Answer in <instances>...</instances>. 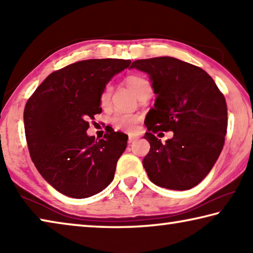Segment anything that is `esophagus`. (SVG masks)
<instances>
[{
    "label": "esophagus",
    "mask_w": 253,
    "mask_h": 253,
    "mask_svg": "<svg viewBox=\"0 0 253 253\" xmlns=\"http://www.w3.org/2000/svg\"><path fill=\"white\" fill-rule=\"evenodd\" d=\"M136 139H137V137H135V136H129V137H128V143H129V144L134 143Z\"/></svg>",
    "instance_id": "obj_1"
}]
</instances>
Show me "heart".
I'll return each mask as SVG.
<instances>
[{
    "label": "heart",
    "mask_w": 253,
    "mask_h": 253,
    "mask_svg": "<svg viewBox=\"0 0 253 253\" xmlns=\"http://www.w3.org/2000/svg\"><path fill=\"white\" fill-rule=\"evenodd\" d=\"M127 84L135 93L136 97L139 98L144 95H151L152 93V84L149 81L144 78L142 76L132 75L127 77ZM111 91H113V87L111 84H106L102 91L100 93V105L107 106L110 101ZM140 121V117L138 115H129V114H116L111 118V124L116 129L124 130L127 132H135L138 128V123Z\"/></svg>",
    "instance_id": "b5f03b06"
}]
</instances>
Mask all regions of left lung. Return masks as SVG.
I'll use <instances>...</instances> for the list:
<instances>
[{"label": "left lung", "instance_id": "1", "mask_svg": "<svg viewBox=\"0 0 253 253\" xmlns=\"http://www.w3.org/2000/svg\"><path fill=\"white\" fill-rule=\"evenodd\" d=\"M130 68L152 81L155 104L148 111L144 138L151 149L143 160L151 181L169 190L194 187L210 173L224 145L228 127L225 98L201 68L172 57L136 60ZM172 130L162 144L153 135Z\"/></svg>", "mask_w": 253, "mask_h": 253}]
</instances>
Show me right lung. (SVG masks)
Masks as SVG:
<instances>
[{"mask_svg":"<svg viewBox=\"0 0 253 253\" xmlns=\"http://www.w3.org/2000/svg\"><path fill=\"white\" fill-rule=\"evenodd\" d=\"M130 60L89 59L49 75L25 105L23 119L30 155L41 176L60 193L85 199L115 176L126 149V134L87 135L89 119L101 113L100 93Z\"/></svg>","mask_w":253,"mask_h":253,"instance_id":"right-lung-1","label":"right lung"}]
</instances>
